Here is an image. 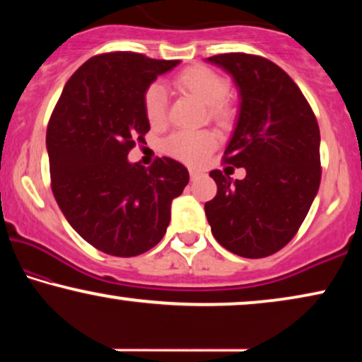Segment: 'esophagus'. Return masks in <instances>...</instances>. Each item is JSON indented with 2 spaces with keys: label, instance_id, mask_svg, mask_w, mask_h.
<instances>
[{
  "label": "esophagus",
  "instance_id": "1",
  "mask_svg": "<svg viewBox=\"0 0 362 362\" xmlns=\"http://www.w3.org/2000/svg\"><path fill=\"white\" fill-rule=\"evenodd\" d=\"M189 176H191V180H196V177H199V176H201V171H197V170H189Z\"/></svg>",
  "mask_w": 362,
  "mask_h": 362
}]
</instances>
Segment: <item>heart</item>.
I'll return each mask as SVG.
<instances>
[{
  "label": "heart",
  "mask_w": 362,
  "mask_h": 362,
  "mask_svg": "<svg viewBox=\"0 0 362 362\" xmlns=\"http://www.w3.org/2000/svg\"><path fill=\"white\" fill-rule=\"evenodd\" d=\"M173 86L182 93L197 98L206 105L207 118L217 125L227 127L234 120L235 107L229 98V82L219 72L206 66L182 69L173 78ZM143 112L151 127L160 128L166 123V95L161 86L151 83L143 93ZM217 146V138L209 130L176 132L163 143V150L187 165H201Z\"/></svg>",
  "instance_id": "b5f03b06"
}]
</instances>
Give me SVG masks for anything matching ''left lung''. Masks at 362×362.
<instances>
[{
  "instance_id": "obj_1",
  "label": "left lung",
  "mask_w": 362,
  "mask_h": 362,
  "mask_svg": "<svg viewBox=\"0 0 362 362\" xmlns=\"http://www.w3.org/2000/svg\"><path fill=\"white\" fill-rule=\"evenodd\" d=\"M207 61L239 86V122L222 163L247 171L235 181L221 170L209 173L217 194L204 206L207 222L224 249L262 259L293 239L318 192L320 127L300 87L275 62L245 52Z\"/></svg>"
}]
</instances>
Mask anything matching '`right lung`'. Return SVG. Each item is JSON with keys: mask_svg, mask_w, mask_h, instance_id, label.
Listing matches in <instances>:
<instances>
[{"mask_svg": "<svg viewBox=\"0 0 362 362\" xmlns=\"http://www.w3.org/2000/svg\"><path fill=\"white\" fill-rule=\"evenodd\" d=\"M180 61L117 51L83 62L47 123L51 187L72 229L103 254L135 257L166 234L171 202L189 182L180 161L127 156L150 132L143 93Z\"/></svg>", "mask_w": 362, "mask_h": 362, "instance_id": "add662e5", "label": "right lung"}]
</instances>
